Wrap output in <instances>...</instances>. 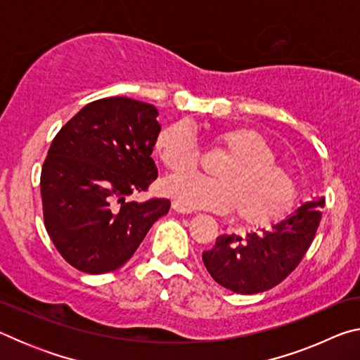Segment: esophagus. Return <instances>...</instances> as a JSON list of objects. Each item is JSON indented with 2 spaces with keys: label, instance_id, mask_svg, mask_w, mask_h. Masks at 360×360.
Listing matches in <instances>:
<instances>
[{
  "label": "esophagus",
  "instance_id": "1",
  "mask_svg": "<svg viewBox=\"0 0 360 360\" xmlns=\"http://www.w3.org/2000/svg\"><path fill=\"white\" fill-rule=\"evenodd\" d=\"M173 210L176 211V212H181V214H191L192 212V210L191 208H186L184 205H181L179 202H173Z\"/></svg>",
  "mask_w": 360,
  "mask_h": 360
}]
</instances>
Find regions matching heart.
Wrapping results in <instances>:
<instances>
[{"instance_id": "b5f03b06", "label": "heart", "mask_w": 360, "mask_h": 360, "mask_svg": "<svg viewBox=\"0 0 360 360\" xmlns=\"http://www.w3.org/2000/svg\"><path fill=\"white\" fill-rule=\"evenodd\" d=\"M216 143L229 157L216 168L217 179L193 174L163 182L165 192L186 208L227 212L236 210L241 221L266 225L288 212L297 198L295 178L276 165V152L259 131L233 127L216 133ZM155 154L173 173H188L200 160L198 146L186 122L158 131Z\"/></svg>"}]
</instances>
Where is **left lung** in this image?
Returning <instances> with one entry per match:
<instances>
[{
	"instance_id": "1",
	"label": "left lung",
	"mask_w": 360,
	"mask_h": 360,
	"mask_svg": "<svg viewBox=\"0 0 360 360\" xmlns=\"http://www.w3.org/2000/svg\"><path fill=\"white\" fill-rule=\"evenodd\" d=\"M324 197H313L271 230L246 236L221 235L202 259L217 284L236 294H259L284 281L311 246L321 222Z\"/></svg>"
}]
</instances>
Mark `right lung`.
Listing matches in <instances>:
<instances>
[{
    "instance_id": "1",
    "label": "right lung",
    "mask_w": 360,
    "mask_h": 360,
    "mask_svg": "<svg viewBox=\"0 0 360 360\" xmlns=\"http://www.w3.org/2000/svg\"><path fill=\"white\" fill-rule=\"evenodd\" d=\"M154 105L112 96L85 105L57 133L41 172L46 230L62 257L90 275L129 260L169 200L127 202L157 178L162 130Z\"/></svg>"
}]
</instances>
